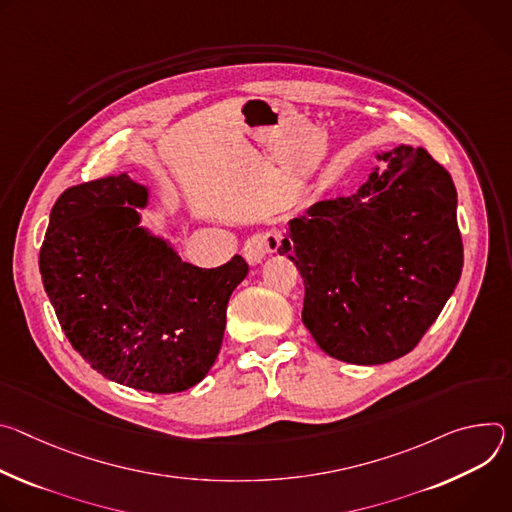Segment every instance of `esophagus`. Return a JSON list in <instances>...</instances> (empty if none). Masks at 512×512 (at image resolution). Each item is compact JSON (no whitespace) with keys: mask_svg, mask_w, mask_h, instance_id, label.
<instances>
[{"mask_svg":"<svg viewBox=\"0 0 512 512\" xmlns=\"http://www.w3.org/2000/svg\"><path fill=\"white\" fill-rule=\"evenodd\" d=\"M280 248V234L278 232H262L254 234L244 242V258L250 264H260L268 254L276 252Z\"/></svg>","mask_w":512,"mask_h":512,"instance_id":"esophagus-1","label":"esophagus"}]
</instances>
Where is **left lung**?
<instances>
[{
  "label": "left lung",
  "instance_id": "left-lung-1",
  "mask_svg": "<svg viewBox=\"0 0 512 512\" xmlns=\"http://www.w3.org/2000/svg\"><path fill=\"white\" fill-rule=\"evenodd\" d=\"M378 160L382 168L358 193L291 219L278 250L303 276V323L317 346L364 366L409 354L464 266L447 170L425 148L405 144Z\"/></svg>",
  "mask_w": 512,
  "mask_h": 512
}]
</instances>
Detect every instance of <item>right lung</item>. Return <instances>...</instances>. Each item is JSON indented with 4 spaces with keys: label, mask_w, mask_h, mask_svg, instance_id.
Returning a JSON list of instances; mask_svg holds the SVG:
<instances>
[{
    "label": "right lung",
    "mask_w": 512,
    "mask_h": 512,
    "mask_svg": "<svg viewBox=\"0 0 512 512\" xmlns=\"http://www.w3.org/2000/svg\"><path fill=\"white\" fill-rule=\"evenodd\" d=\"M146 201L126 173L69 187L50 211L38 264L56 319L93 370L136 390L183 392L211 370L248 264L183 262L138 225Z\"/></svg>",
    "instance_id": "add662e5"
}]
</instances>
